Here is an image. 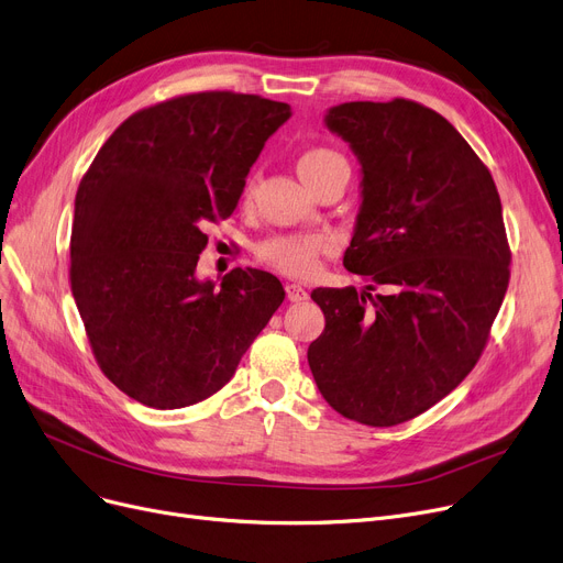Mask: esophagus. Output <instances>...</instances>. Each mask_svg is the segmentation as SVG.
<instances>
[{"mask_svg":"<svg viewBox=\"0 0 563 563\" xmlns=\"http://www.w3.org/2000/svg\"><path fill=\"white\" fill-rule=\"evenodd\" d=\"M285 291H287V299L295 301V303L308 299V291H306L301 285H297V283H287V285H285Z\"/></svg>","mask_w":563,"mask_h":563,"instance_id":"1","label":"esophagus"}]
</instances>
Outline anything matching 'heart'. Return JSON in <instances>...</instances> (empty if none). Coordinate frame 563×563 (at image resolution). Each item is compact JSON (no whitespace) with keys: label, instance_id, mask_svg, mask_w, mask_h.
<instances>
[{"label":"heart","instance_id":"obj_1","mask_svg":"<svg viewBox=\"0 0 563 563\" xmlns=\"http://www.w3.org/2000/svg\"><path fill=\"white\" fill-rule=\"evenodd\" d=\"M345 163L340 158V154L327 150V146H310L306 150L299 161H297V169L306 184L314 181L320 175H324L329 167ZM255 186H257V175H251L246 186H243V202H251L255 195ZM333 246V241L329 234H280V236H272L262 241L257 246V257L262 264H266L268 268H274L278 274L291 276V278H306L310 276L317 262L324 253H329Z\"/></svg>","mask_w":563,"mask_h":563}]
</instances>
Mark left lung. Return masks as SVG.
<instances>
[{
    "mask_svg": "<svg viewBox=\"0 0 563 563\" xmlns=\"http://www.w3.org/2000/svg\"><path fill=\"white\" fill-rule=\"evenodd\" d=\"M327 126L363 167L347 272L368 287H317L324 331L308 363L345 419L390 428L446 398L478 363L510 278L490 169L449 121L409 99L354 101Z\"/></svg>",
    "mask_w": 563,
    "mask_h": 563,
    "instance_id": "8db88e82",
    "label": "left lung"
}]
</instances>
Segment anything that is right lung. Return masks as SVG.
I'll list each match as a JSON object with an SVG mask.
<instances>
[{"instance_id":"obj_1","label":"right lung","mask_w":563,"mask_h":563,"mask_svg":"<svg viewBox=\"0 0 563 563\" xmlns=\"http://www.w3.org/2000/svg\"><path fill=\"white\" fill-rule=\"evenodd\" d=\"M291 117L255 93L198 91L142 108L96 154L76 192L70 291L96 363L154 409L202 402L285 299L280 280L232 268L195 278L205 230L239 205L264 142Z\"/></svg>"}]
</instances>
